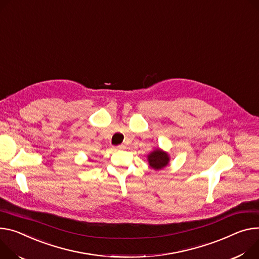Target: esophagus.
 <instances>
[{
    "label": "esophagus",
    "mask_w": 259,
    "mask_h": 259,
    "mask_svg": "<svg viewBox=\"0 0 259 259\" xmlns=\"http://www.w3.org/2000/svg\"><path fill=\"white\" fill-rule=\"evenodd\" d=\"M122 149H124V147H123V146H119V147H116V148H115V150H122Z\"/></svg>",
    "instance_id": "esophagus-1"
}]
</instances>
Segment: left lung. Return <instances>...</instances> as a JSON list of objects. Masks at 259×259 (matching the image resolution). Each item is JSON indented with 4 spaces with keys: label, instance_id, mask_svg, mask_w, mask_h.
<instances>
[{
    "label": "left lung",
    "instance_id": "obj_1",
    "mask_svg": "<svg viewBox=\"0 0 259 259\" xmlns=\"http://www.w3.org/2000/svg\"><path fill=\"white\" fill-rule=\"evenodd\" d=\"M147 159L149 162V165L155 170H160V169H163L164 167H166L170 161V157L168 153L163 151L160 148H157L154 151H152L148 155Z\"/></svg>",
    "mask_w": 259,
    "mask_h": 259
}]
</instances>
